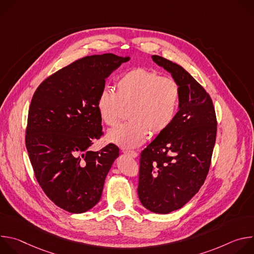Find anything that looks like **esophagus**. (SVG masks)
Listing matches in <instances>:
<instances>
[{
	"instance_id": "obj_1",
	"label": "esophagus",
	"mask_w": 254,
	"mask_h": 254,
	"mask_svg": "<svg viewBox=\"0 0 254 254\" xmlns=\"http://www.w3.org/2000/svg\"><path fill=\"white\" fill-rule=\"evenodd\" d=\"M124 154L130 157V158H136L137 157V153L134 151H128V150H125Z\"/></svg>"
}]
</instances>
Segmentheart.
Instances as JSON below:
<instances>
[{"mask_svg":"<svg viewBox=\"0 0 254 254\" xmlns=\"http://www.w3.org/2000/svg\"><path fill=\"white\" fill-rule=\"evenodd\" d=\"M116 89H102L96 99L98 115L107 126H115L127 110L129 121L107 132L110 141L126 149L136 148L149 134L160 135L174 122L181 92L173 78L137 67L118 78Z\"/></svg>","mask_w":254,"mask_h":254,"instance_id":"1","label":"heart"}]
</instances>
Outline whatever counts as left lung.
I'll return each instance as SVG.
<instances>
[{
    "label": "left lung",
    "instance_id": "obj_1",
    "mask_svg": "<svg viewBox=\"0 0 254 254\" xmlns=\"http://www.w3.org/2000/svg\"><path fill=\"white\" fill-rule=\"evenodd\" d=\"M152 58L170 72L181 95L172 125L140 154L137 194L144 208L168 214L182 208L204 184L217 121L211 97L190 73L166 58Z\"/></svg>",
    "mask_w": 254,
    "mask_h": 254
}]
</instances>
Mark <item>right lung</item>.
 Instances as JSON below:
<instances>
[{
  "instance_id": "add662e5",
  "label": "right lung",
  "mask_w": 254,
  "mask_h": 254,
  "mask_svg": "<svg viewBox=\"0 0 254 254\" xmlns=\"http://www.w3.org/2000/svg\"><path fill=\"white\" fill-rule=\"evenodd\" d=\"M113 53L74 61L46 78L29 108L26 148L39 185L58 207L84 213L100 200L105 178L120 155L114 143L89 148L102 135L96 99L105 78L127 62Z\"/></svg>"
}]
</instances>
